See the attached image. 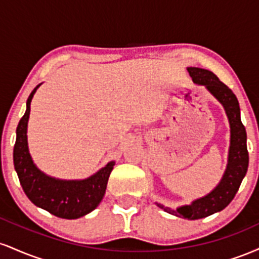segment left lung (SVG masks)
Wrapping results in <instances>:
<instances>
[{
  "label": "left lung",
  "instance_id": "obj_1",
  "mask_svg": "<svg viewBox=\"0 0 259 259\" xmlns=\"http://www.w3.org/2000/svg\"><path fill=\"white\" fill-rule=\"evenodd\" d=\"M190 76L195 84L204 85L208 91L215 97L224 107L230 124V147H229L228 164L223 175L221 183L217 185L209 194L203 197L192 201L191 204L178 207L171 209L157 203V206L164 209L167 213L180 217V218L195 219L206 218V217L221 212L233 201L239 190L241 181L247 173L248 168V151H247V135L240 117L239 101L234 92L223 84L214 73L202 68H187Z\"/></svg>",
  "mask_w": 259,
  "mask_h": 259
}]
</instances>
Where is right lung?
Here are the masks:
<instances>
[{"label": "right lung", "mask_w": 259, "mask_h": 259, "mask_svg": "<svg viewBox=\"0 0 259 259\" xmlns=\"http://www.w3.org/2000/svg\"><path fill=\"white\" fill-rule=\"evenodd\" d=\"M38 84L26 101L25 114L17 126L13 150L14 168L25 195L35 206L63 219H78L92 212L105 196L114 160L84 180H61L49 177L35 165L28 147V120L30 105Z\"/></svg>", "instance_id": "1"}]
</instances>
